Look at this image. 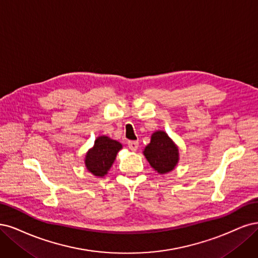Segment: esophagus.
I'll list each match as a JSON object with an SVG mask.
<instances>
[{
	"label": "esophagus",
	"instance_id": "1",
	"mask_svg": "<svg viewBox=\"0 0 258 258\" xmlns=\"http://www.w3.org/2000/svg\"><path fill=\"white\" fill-rule=\"evenodd\" d=\"M138 146H139V144L137 143V141H128V148L131 151H136L138 149Z\"/></svg>",
	"mask_w": 258,
	"mask_h": 258
}]
</instances>
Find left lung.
<instances>
[{"instance_id": "8db88e82", "label": "left lung", "mask_w": 258, "mask_h": 258, "mask_svg": "<svg viewBox=\"0 0 258 258\" xmlns=\"http://www.w3.org/2000/svg\"><path fill=\"white\" fill-rule=\"evenodd\" d=\"M143 153L151 167L160 174L172 171L179 162V148L164 131L153 133L150 144Z\"/></svg>"}]
</instances>
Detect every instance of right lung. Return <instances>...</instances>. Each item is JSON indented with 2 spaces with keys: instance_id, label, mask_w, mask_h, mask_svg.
Masks as SVG:
<instances>
[{
  "instance_id": "1",
  "label": "right lung",
  "mask_w": 258,
  "mask_h": 258,
  "mask_svg": "<svg viewBox=\"0 0 258 258\" xmlns=\"http://www.w3.org/2000/svg\"><path fill=\"white\" fill-rule=\"evenodd\" d=\"M121 149L122 145L119 141L105 135L98 136L94 141V146L86 153V168L95 177H105Z\"/></svg>"
}]
</instances>
